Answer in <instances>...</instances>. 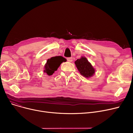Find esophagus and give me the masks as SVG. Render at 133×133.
<instances>
[{
	"mask_svg": "<svg viewBox=\"0 0 133 133\" xmlns=\"http://www.w3.org/2000/svg\"><path fill=\"white\" fill-rule=\"evenodd\" d=\"M67 60L68 62H72L73 61V58L72 57H69V58H67Z\"/></svg>",
	"mask_w": 133,
	"mask_h": 133,
	"instance_id": "esophagus-1",
	"label": "esophagus"
}]
</instances>
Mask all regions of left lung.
Returning <instances> with one entry per match:
<instances>
[{
    "label": "left lung",
    "instance_id": "8db88e82",
    "mask_svg": "<svg viewBox=\"0 0 133 133\" xmlns=\"http://www.w3.org/2000/svg\"><path fill=\"white\" fill-rule=\"evenodd\" d=\"M75 64L80 74L86 78L92 76L95 73V69L85 57H81L75 61Z\"/></svg>",
    "mask_w": 133,
    "mask_h": 133
}]
</instances>
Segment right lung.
Here are the masks:
<instances>
[{
    "instance_id": "right-lung-1",
    "label": "right lung",
    "mask_w": 133,
    "mask_h": 133,
    "mask_svg": "<svg viewBox=\"0 0 133 133\" xmlns=\"http://www.w3.org/2000/svg\"><path fill=\"white\" fill-rule=\"evenodd\" d=\"M65 61V59L61 56H57L49 59L45 66L44 72L48 75H52L55 71H57L61 63Z\"/></svg>"
}]
</instances>
